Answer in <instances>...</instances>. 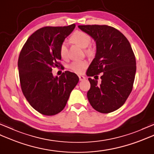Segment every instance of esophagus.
I'll use <instances>...</instances> for the list:
<instances>
[{
  "label": "esophagus",
  "instance_id": "esophagus-1",
  "mask_svg": "<svg viewBox=\"0 0 154 154\" xmlns=\"http://www.w3.org/2000/svg\"><path fill=\"white\" fill-rule=\"evenodd\" d=\"M79 78L80 81H83L84 79H85V77L83 76V75H79Z\"/></svg>",
  "mask_w": 154,
  "mask_h": 154
}]
</instances>
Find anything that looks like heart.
I'll use <instances>...</instances> for the list:
<instances>
[{
  "label": "heart",
  "instance_id": "obj_1",
  "mask_svg": "<svg viewBox=\"0 0 154 154\" xmlns=\"http://www.w3.org/2000/svg\"><path fill=\"white\" fill-rule=\"evenodd\" d=\"M71 40L74 43L79 45L81 48H86L85 52L88 54H92L94 52V48L92 46H88L91 42V35L87 32L80 30L74 32L71 36ZM88 48H87L86 47ZM60 54L62 58H66L67 54V45L65 42H63L60 47ZM88 63L85 60H76L73 61L69 65L70 69L77 74H81L85 69L87 67Z\"/></svg>",
  "mask_w": 154,
  "mask_h": 154
}]
</instances>
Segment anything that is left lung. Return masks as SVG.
<instances>
[{
	"instance_id": "1",
	"label": "left lung",
	"mask_w": 154,
	"mask_h": 154,
	"mask_svg": "<svg viewBox=\"0 0 154 154\" xmlns=\"http://www.w3.org/2000/svg\"><path fill=\"white\" fill-rule=\"evenodd\" d=\"M97 44L95 57L87 71L91 88L87 98L94 110L110 113L119 109L131 93L136 71L130 42L117 29L107 25H81ZM101 74L98 84L97 75Z\"/></svg>"
}]
</instances>
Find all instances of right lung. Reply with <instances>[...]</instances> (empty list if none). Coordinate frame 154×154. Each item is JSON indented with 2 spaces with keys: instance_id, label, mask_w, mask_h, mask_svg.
<instances>
[{
  "instance_id": "1",
  "label": "right lung",
  "mask_w": 154,
  "mask_h": 154,
  "mask_svg": "<svg viewBox=\"0 0 154 154\" xmlns=\"http://www.w3.org/2000/svg\"><path fill=\"white\" fill-rule=\"evenodd\" d=\"M75 27L73 24L40 28L28 38L20 53L18 67L23 94L44 115L60 112L79 82L77 75L69 71L59 77L51 73L52 67H61L60 47Z\"/></svg>"
}]
</instances>
